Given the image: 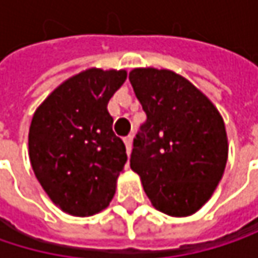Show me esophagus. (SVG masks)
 Masks as SVG:
<instances>
[{
    "label": "esophagus",
    "mask_w": 258,
    "mask_h": 258,
    "mask_svg": "<svg viewBox=\"0 0 258 258\" xmlns=\"http://www.w3.org/2000/svg\"><path fill=\"white\" fill-rule=\"evenodd\" d=\"M124 143H125V148H127V154H130V152H131V148H133V146H131V143H133V137H131V136L125 137V139H124Z\"/></svg>",
    "instance_id": "esophagus-1"
}]
</instances>
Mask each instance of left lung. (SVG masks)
Masks as SVG:
<instances>
[{
    "mask_svg": "<svg viewBox=\"0 0 258 258\" xmlns=\"http://www.w3.org/2000/svg\"><path fill=\"white\" fill-rule=\"evenodd\" d=\"M128 79L146 113L130 166L155 209L188 217L223 178L229 152L224 121L205 94L170 70L134 69Z\"/></svg>",
    "mask_w": 258,
    "mask_h": 258,
    "instance_id": "left-lung-1",
    "label": "left lung"
}]
</instances>
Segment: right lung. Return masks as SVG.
<instances>
[{
	"label": "right lung",
	"mask_w": 258,
	"mask_h": 258,
	"mask_svg": "<svg viewBox=\"0 0 258 258\" xmlns=\"http://www.w3.org/2000/svg\"><path fill=\"white\" fill-rule=\"evenodd\" d=\"M125 79V70L82 72L59 85L32 116V170L50 200L70 215H94L113 199L127 152L112 130L107 103Z\"/></svg>",
	"instance_id": "right-lung-1"
}]
</instances>
